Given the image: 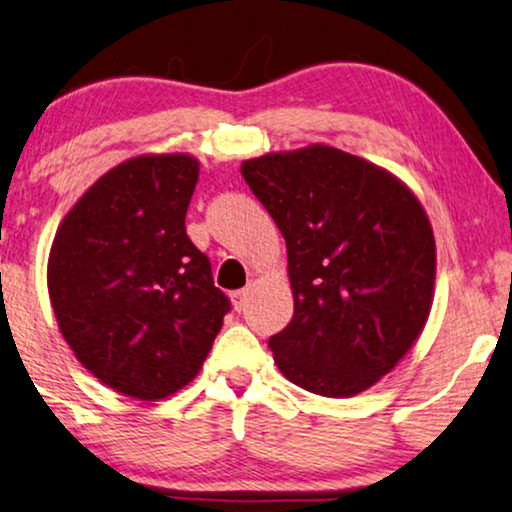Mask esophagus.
I'll return each instance as SVG.
<instances>
[{"instance_id": "esophagus-1", "label": "esophagus", "mask_w": 512, "mask_h": 512, "mask_svg": "<svg viewBox=\"0 0 512 512\" xmlns=\"http://www.w3.org/2000/svg\"><path fill=\"white\" fill-rule=\"evenodd\" d=\"M231 299H234V309L241 311L245 306V299H248V290H236L234 295H231Z\"/></svg>"}]
</instances>
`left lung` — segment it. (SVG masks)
Instances as JSON below:
<instances>
[{"label":"left lung","instance_id":"1","mask_svg":"<svg viewBox=\"0 0 512 512\" xmlns=\"http://www.w3.org/2000/svg\"><path fill=\"white\" fill-rule=\"evenodd\" d=\"M241 173L288 245L295 313L269 349L292 384L346 398L391 372L424 330L433 229L386 170L335 147L245 161Z\"/></svg>","mask_w":512,"mask_h":512}]
</instances>
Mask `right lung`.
I'll return each mask as SVG.
<instances>
[{"label": "right lung", "mask_w": 512, "mask_h": 512, "mask_svg": "<svg viewBox=\"0 0 512 512\" xmlns=\"http://www.w3.org/2000/svg\"><path fill=\"white\" fill-rule=\"evenodd\" d=\"M196 180L187 154L121 163L81 196L51 248L65 342L102 384L140 400L187 386L231 311L185 229Z\"/></svg>", "instance_id": "add662e5"}]
</instances>
